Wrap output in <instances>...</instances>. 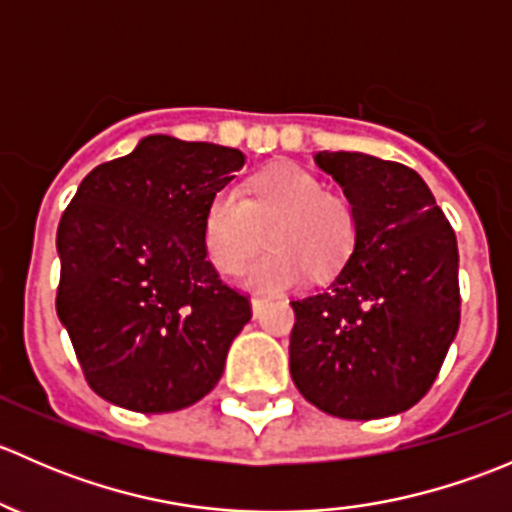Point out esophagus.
Returning a JSON list of instances; mask_svg holds the SVG:
<instances>
[{
  "label": "esophagus",
  "mask_w": 512,
  "mask_h": 512,
  "mask_svg": "<svg viewBox=\"0 0 512 512\" xmlns=\"http://www.w3.org/2000/svg\"><path fill=\"white\" fill-rule=\"evenodd\" d=\"M265 304H267L265 297H252V314H255V317H260L262 309H265Z\"/></svg>",
  "instance_id": "1"
}]
</instances>
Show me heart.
Instances as JSON below:
<instances>
[{
    "label": "heart",
    "mask_w": 512,
    "mask_h": 512,
    "mask_svg": "<svg viewBox=\"0 0 512 512\" xmlns=\"http://www.w3.org/2000/svg\"><path fill=\"white\" fill-rule=\"evenodd\" d=\"M265 255L242 270L240 282L255 292L297 285L307 270L329 272L349 255L356 237L354 208L344 195L324 190V180L294 163H280L255 175L240 190L213 195L203 220L208 260L232 275L260 247L269 227Z\"/></svg>",
    "instance_id": "heart-1"
}]
</instances>
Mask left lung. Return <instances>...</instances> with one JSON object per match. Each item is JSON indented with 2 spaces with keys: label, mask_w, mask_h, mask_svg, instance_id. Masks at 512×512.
Here are the masks:
<instances>
[{
  "label": "left lung",
  "mask_w": 512,
  "mask_h": 512,
  "mask_svg": "<svg viewBox=\"0 0 512 512\" xmlns=\"http://www.w3.org/2000/svg\"><path fill=\"white\" fill-rule=\"evenodd\" d=\"M356 218L327 289L292 299L289 371L324 414L371 421L418 404L461 322L456 232L416 170L364 153H317Z\"/></svg>",
  "instance_id": "obj_1"
}]
</instances>
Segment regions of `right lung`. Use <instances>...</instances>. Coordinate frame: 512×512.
Masks as SVG:
<instances>
[{
    "mask_svg": "<svg viewBox=\"0 0 512 512\" xmlns=\"http://www.w3.org/2000/svg\"><path fill=\"white\" fill-rule=\"evenodd\" d=\"M242 165L235 148L148 136L81 180L56 232V314L101 399L163 414L220 381L252 304L208 260L203 220Z\"/></svg>",
    "mask_w": 512,
    "mask_h": 512,
    "instance_id": "1",
    "label": "right lung"
}]
</instances>
